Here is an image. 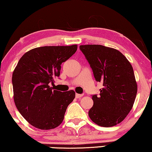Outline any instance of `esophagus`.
Here are the masks:
<instances>
[{"label":"esophagus","instance_id":"esophagus-1","mask_svg":"<svg viewBox=\"0 0 152 152\" xmlns=\"http://www.w3.org/2000/svg\"><path fill=\"white\" fill-rule=\"evenodd\" d=\"M81 96H83V94H77V93H76V94H75V97L77 99L80 98V97H81Z\"/></svg>","mask_w":152,"mask_h":152}]
</instances>
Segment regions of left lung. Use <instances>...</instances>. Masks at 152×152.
I'll list each match as a JSON object with an SVG mask.
<instances>
[{
	"label": "left lung",
	"mask_w": 152,
	"mask_h": 152,
	"mask_svg": "<svg viewBox=\"0 0 152 152\" xmlns=\"http://www.w3.org/2000/svg\"><path fill=\"white\" fill-rule=\"evenodd\" d=\"M96 81L103 84L99 96L92 95L88 116L102 127L120 124L132 108L137 93L133 68L118 50L99 45H80Z\"/></svg>",
	"instance_id": "left-lung-1"
}]
</instances>
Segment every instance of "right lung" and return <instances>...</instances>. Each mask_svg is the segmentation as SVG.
<instances>
[{
	"instance_id": "add662e5",
	"label": "right lung",
	"mask_w": 152,
	"mask_h": 152,
	"mask_svg": "<svg viewBox=\"0 0 152 152\" xmlns=\"http://www.w3.org/2000/svg\"><path fill=\"white\" fill-rule=\"evenodd\" d=\"M77 49V45L35 48L18 62L12 75L14 103L21 115L36 128L47 130L62 123L75 92L53 90L50 83L60 76L61 63Z\"/></svg>"
}]
</instances>
